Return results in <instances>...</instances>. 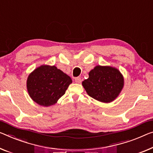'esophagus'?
<instances>
[{
	"instance_id": "esophagus-1",
	"label": "esophagus",
	"mask_w": 153,
	"mask_h": 153,
	"mask_svg": "<svg viewBox=\"0 0 153 153\" xmlns=\"http://www.w3.org/2000/svg\"><path fill=\"white\" fill-rule=\"evenodd\" d=\"M75 82H76V83H81V79L80 78V77H76L74 79Z\"/></svg>"
}]
</instances>
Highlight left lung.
<instances>
[{"label":"left lung","mask_w":153,"mask_h":153,"mask_svg":"<svg viewBox=\"0 0 153 153\" xmlns=\"http://www.w3.org/2000/svg\"><path fill=\"white\" fill-rule=\"evenodd\" d=\"M88 94L102 102L116 99L124 85L123 75L110 66L97 65L89 73V78L82 82Z\"/></svg>","instance_id":"8db88e82"}]
</instances>
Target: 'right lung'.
Segmentation results:
<instances>
[{
    "label": "right lung",
    "instance_id": "right-lung-1",
    "mask_svg": "<svg viewBox=\"0 0 153 153\" xmlns=\"http://www.w3.org/2000/svg\"><path fill=\"white\" fill-rule=\"evenodd\" d=\"M71 83V78L55 65H42L29 74L27 85L30 98L48 107L57 102Z\"/></svg>",
    "mask_w": 153,
    "mask_h": 153
}]
</instances>
